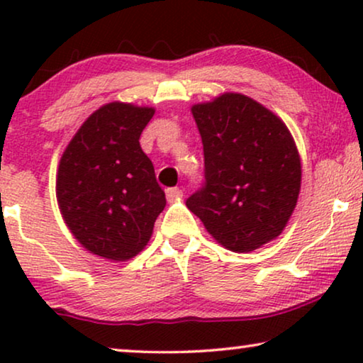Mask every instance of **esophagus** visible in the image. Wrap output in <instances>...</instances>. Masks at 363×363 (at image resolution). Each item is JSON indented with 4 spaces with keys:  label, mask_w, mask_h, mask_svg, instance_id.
<instances>
[{
    "label": "esophagus",
    "mask_w": 363,
    "mask_h": 363,
    "mask_svg": "<svg viewBox=\"0 0 363 363\" xmlns=\"http://www.w3.org/2000/svg\"><path fill=\"white\" fill-rule=\"evenodd\" d=\"M165 193H167L168 203H173V201L180 200V198L183 196V191L180 190V188H168Z\"/></svg>",
    "instance_id": "34e87169"
}]
</instances>
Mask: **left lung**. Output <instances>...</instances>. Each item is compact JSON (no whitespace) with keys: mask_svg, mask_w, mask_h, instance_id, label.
<instances>
[{"mask_svg":"<svg viewBox=\"0 0 363 363\" xmlns=\"http://www.w3.org/2000/svg\"><path fill=\"white\" fill-rule=\"evenodd\" d=\"M205 186L186 200L206 231L235 252H251L284 231L301 191L302 167L289 128L238 92L195 104Z\"/></svg>","mask_w":363,"mask_h":363,"instance_id":"1","label":"left lung"}]
</instances>
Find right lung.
<instances>
[{
	"mask_svg": "<svg viewBox=\"0 0 363 363\" xmlns=\"http://www.w3.org/2000/svg\"><path fill=\"white\" fill-rule=\"evenodd\" d=\"M153 107L111 102L87 117L57 168L62 220L92 255L127 261L150 241L167 205L140 138Z\"/></svg>",
	"mask_w": 363,
	"mask_h": 363,
	"instance_id": "obj_1",
	"label": "right lung"
}]
</instances>
